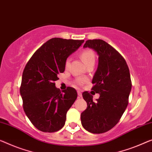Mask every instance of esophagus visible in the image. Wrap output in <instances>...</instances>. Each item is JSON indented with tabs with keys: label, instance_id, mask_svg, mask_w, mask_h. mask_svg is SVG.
Instances as JSON below:
<instances>
[{
	"label": "esophagus",
	"instance_id": "obj_1",
	"mask_svg": "<svg viewBox=\"0 0 152 152\" xmlns=\"http://www.w3.org/2000/svg\"><path fill=\"white\" fill-rule=\"evenodd\" d=\"M78 98H82V94H81L80 91H78Z\"/></svg>",
	"mask_w": 152,
	"mask_h": 152
}]
</instances>
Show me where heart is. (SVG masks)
I'll return each instance as SVG.
<instances>
[{
  "label": "heart",
  "instance_id": "b5f03b06",
  "mask_svg": "<svg viewBox=\"0 0 152 152\" xmlns=\"http://www.w3.org/2000/svg\"><path fill=\"white\" fill-rule=\"evenodd\" d=\"M80 56L83 60V61L87 65L91 64V63H95V60H96V57H95V54L94 51L91 49H86L84 50L83 51L81 52L80 53ZM70 61H71V58L69 57L67 58L66 60H65V67H68L69 66ZM86 81V79L85 78H78L76 80V83L78 85H82L83 84L85 83Z\"/></svg>",
  "mask_w": 152,
  "mask_h": 152
}]
</instances>
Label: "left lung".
<instances>
[{"mask_svg": "<svg viewBox=\"0 0 152 152\" xmlns=\"http://www.w3.org/2000/svg\"><path fill=\"white\" fill-rule=\"evenodd\" d=\"M83 47L94 49L99 56L91 89L100 96L94 101L90 93H83L87 107L81 113V123L89 132L102 134L116 125L126 109L132 89L130 71L121 54L104 40L89 39Z\"/></svg>", "mask_w": 152, "mask_h": 152, "instance_id": "obj_1", "label": "left lung"}]
</instances>
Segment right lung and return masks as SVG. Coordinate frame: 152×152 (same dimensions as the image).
I'll list each match as a JSON object with an SVG mask.
<instances>
[{"mask_svg": "<svg viewBox=\"0 0 152 152\" xmlns=\"http://www.w3.org/2000/svg\"><path fill=\"white\" fill-rule=\"evenodd\" d=\"M84 40L52 38L37 49L27 62L20 92L23 108L33 126L54 132L65 125L67 110L77 98L73 87L61 91L55 87L58 74L65 71V60Z\"/></svg>", "mask_w": 152, "mask_h": 152, "instance_id": "obj_1", "label": "right lung"}]
</instances>
